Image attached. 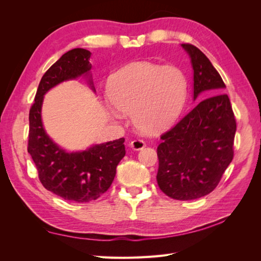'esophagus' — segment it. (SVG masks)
Here are the masks:
<instances>
[{
    "mask_svg": "<svg viewBox=\"0 0 261 261\" xmlns=\"http://www.w3.org/2000/svg\"><path fill=\"white\" fill-rule=\"evenodd\" d=\"M129 146L133 150H136V151H138V150L144 149L146 147V144H145V141H143V140L135 139V140L132 141Z\"/></svg>",
    "mask_w": 261,
    "mask_h": 261,
    "instance_id": "34e87169",
    "label": "esophagus"
}]
</instances>
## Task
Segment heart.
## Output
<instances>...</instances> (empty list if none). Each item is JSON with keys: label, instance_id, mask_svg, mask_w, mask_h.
<instances>
[{"label": "heart", "instance_id": "b5f03b06", "mask_svg": "<svg viewBox=\"0 0 261 261\" xmlns=\"http://www.w3.org/2000/svg\"><path fill=\"white\" fill-rule=\"evenodd\" d=\"M187 78L180 68L137 61L114 74L109 86L111 112L116 117L132 113L136 129L156 135L169 129L183 111Z\"/></svg>", "mask_w": 261, "mask_h": 261}]
</instances>
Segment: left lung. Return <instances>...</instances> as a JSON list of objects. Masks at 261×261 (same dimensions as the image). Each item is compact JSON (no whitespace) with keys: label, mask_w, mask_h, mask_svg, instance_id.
I'll return each instance as SVG.
<instances>
[{"label":"left lung","mask_w":261,"mask_h":261,"mask_svg":"<svg viewBox=\"0 0 261 261\" xmlns=\"http://www.w3.org/2000/svg\"><path fill=\"white\" fill-rule=\"evenodd\" d=\"M180 46L192 63L193 99L202 100L161 136L156 181L171 198L193 200L210 194L232 162L236 122L222 93L225 85L209 59L195 45Z\"/></svg>","instance_id":"left-lung-1"}]
</instances>
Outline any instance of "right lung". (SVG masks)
<instances>
[{
  "label": "right lung",
  "instance_id": "add662e5",
  "mask_svg": "<svg viewBox=\"0 0 261 261\" xmlns=\"http://www.w3.org/2000/svg\"><path fill=\"white\" fill-rule=\"evenodd\" d=\"M90 57V51L81 48L63 54L42 76L29 112L28 152L36 164L40 181L49 192L75 202L96 200L106 193L115 177L117 164L125 155L124 138L67 151L55 143L43 126L44 94L55 86L83 78L96 92Z\"/></svg>",
  "mask_w": 261,
  "mask_h": 261
}]
</instances>
